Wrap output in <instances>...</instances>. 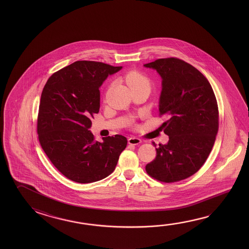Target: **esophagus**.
<instances>
[{"label":"esophagus","mask_w":249,"mask_h":249,"mask_svg":"<svg viewBox=\"0 0 249 249\" xmlns=\"http://www.w3.org/2000/svg\"><path fill=\"white\" fill-rule=\"evenodd\" d=\"M141 142H142V140L137 137H130L128 139V144L130 145H138Z\"/></svg>","instance_id":"34e87169"}]
</instances>
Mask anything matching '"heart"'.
Instances as JSON below:
<instances>
[{"label": "heart", "instance_id": "obj_1", "mask_svg": "<svg viewBox=\"0 0 249 249\" xmlns=\"http://www.w3.org/2000/svg\"><path fill=\"white\" fill-rule=\"evenodd\" d=\"M126 82L130 89L138 88H150L149 79L140 72H131L126 76Z\"/></svg>", "mask_w": 249, "mask_h": 249}]
</instances>
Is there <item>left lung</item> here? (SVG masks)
Returning <instances> with one entry per match:
<instances>
[{
	"label": "left lung",
	"mask_w": 249,
	"mask_h": 249,
	"mask_svg": "<svg viewBox=\"0 0 249 249\" xmlns=\"http://www.w3.org/2000/svg\"><path fill=\"white\" fill-rule=\"evenodd\" d=\"M143 66L161 78L159 112L167 116L161 127L169 137L167 144H159L146 171L160 181H179L196 174L212 150L219 126L215 95L207 78L179 59Z\"/></svg>",
	"instance_id": "obj_1"
}]
</instances>
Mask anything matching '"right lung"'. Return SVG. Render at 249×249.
<instances>
[{
	"mask_svg": "<svg viewBox=\"0 0 249 249\" xmlns=\"http://www.w3.org/2000/svg\"><path fill=\"white\" fill-rule=\"evenodd\" d=\"M123 67L78 61L49 77L41 93L37 134L42 149L67 178L90 183L113 173L126 147L121 135L94 141L91 117L100 109V87Z\"/></svg>",
	"mask_w": 249,
	"mask_h": 249,
	"instance_id": "obj_1",
	"label": "right lung"
}]
</instances>
